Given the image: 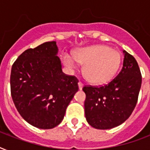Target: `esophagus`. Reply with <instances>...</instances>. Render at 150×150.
I'll use <instances>...</instances> for the list:
<instances>
[{
  "instance_id": "esophagus-1",
  "label": "esophagus",
  "mask_w": 150,
  "mask_h": 150,
  "mask_svg": "<svg viewBox=\"0 0 150 150\" xmlns=\"http://www.w3.org/2000/svg\"><path fill=\"white\" fill-rule=\"evenodd\" d=\"M79 89H80V90H81V89H82V88H83V83H82V82H79Z\"/></svg>"
}]
</instances>
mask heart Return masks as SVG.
Returning <instances> with one entry per match:
<instances>
[{
  "instance_id": "heart-1",
  "label": "heart",
  "mask_w": 150,
  "mask_h": 150,
  "mask_svg": "<svg viewBox=\"0 0 150 150\" xmlns=\"http://www.w3.org/2000/svg\"><path fill=\"white\" fill-rule=\"evenodd\" d=\"M61 58L64 64L69 68H75L78 62L84 64V77L88 82L96 85L109 82L116 75L121 61L117 50L104 45L79 48L73 52V55L64 53Z\"/></svg>"
}]
</instances>
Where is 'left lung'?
I'll use <instances>...</instances> for the list:
<instances>
[{
	"label": "left lung",
	"mask_w": 150,
	"mask_h": 150,
	"mask_svg": "<svg viewBox=\"0 0 150 150\" xmlns=\"http://www.w3.org/2000/svg\"><path fill=\"white\" fill-rule=\"evenodd\" d=\"M123 66L118 75L103 86H86L85 115L96 129L120 125L130 117L137 103L142 75L135 57L124 50Z\"/></svg>",
	"instance_id": "1"
}]
</instances>
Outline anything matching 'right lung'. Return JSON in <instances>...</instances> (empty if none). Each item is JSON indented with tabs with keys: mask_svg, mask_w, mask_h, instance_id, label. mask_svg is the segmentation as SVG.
Instances as JSON below:
<instances>
[{
	"mask_svg": "<svg viewBox=\"0 0 150 150\" xmlns=\"http://www.w3.org/2000/svg\"><path fill=\"white\" fill-rule=\"evenodd\" d=\"M56 42L25 50L13 64L11 93L20 115L31 125L50 129L61 123L79 90V80L65 75Z\"/></svg>",
	"mask_w": 150,
	"mask_h": 150,
	"instance_id": "right-lung-1",
	"label": "right lung"
}]
</instances>
